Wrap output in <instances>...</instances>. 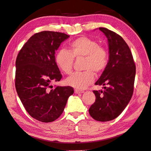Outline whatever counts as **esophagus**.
<instances>
[{
	"instance_id": "34e87169",
	"label": "esophagus",
	"mask_w": 151,
	"mask_h": 151,
	"mask_svg": "<svg viewBox=\"0 0 151 151\" xmlns=\"http://www.w3.org/2000/svg\"><path fill=\"white\" fill-rule=\"evenodd\" d=\"M75 94H82V93L84 92V91H83V90H75Z\"/></svg>"
}]
</instances>
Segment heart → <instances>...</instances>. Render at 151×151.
I'll list each match as a JSON object with an SVG mask.
<instances>
[{
    "mask_svg": "<svg viewBox=\"0 0 151 151\" xmlns=\"http://www.w3.org/2000/svg\"><path fill=\"white\" fill-rule=\"evenodd\" d=\"M84 57L83 69L75 73L66 80V83L77 90H84L94 80V73L99 74L105 69L108 61L107 51L99 46L96 41L86 37L77 38L71 42L68 51L61 49L55 55V63L59 70L66 75L72 73L74 58Z\"/></svg>",
    "mask_w": 151,
    "mask_h": 151,
    "instance_id": "b5f03b06",
    "label": "heart"
}]
</instances>
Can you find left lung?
Instances as JSON below:
<instances>
[{
  "label": "left lung",
  "mask_w": 151,
  "mask_h": 151,
  "mask_svg": "<svg viewBox=\"0 0 151 151\" xmlns=\"http://www.w3.org/2000/svg\"><path fill=\"white\" fill-rule=\"evenodd\" d=\"M99 29L108 39L109 60L95 83L103 85L104 90L93 91L96 100L88 111L90 116L96 121L108 122L118 117L129 102L133 93L136 67L132 53L124 40L108 29Z\"/></svg>",
  "instance_id": "8db88e82"
}]
</instances>
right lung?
Listing matches in <instances>:
<instances>
[{
	"label": "right lung",
	"mask_w": 151,
	"mask_h": 151,
	"mask_svg": "<svg viewBox=\"0 0 151 151\" xmlns=\"http://www.w3.org/2000/svg\"><path fill=\"white\" fill-rule=\"evenodd\" d=\"M68 37L61 32L37 33L24 45L16 58V92L28 113L40 122H52L59 117L74 93L70 86L53 88L51 85L62 78L55 60V51Z\"/></svg>",
	"instance_id": "right-lung-1"
}]
</instances>
